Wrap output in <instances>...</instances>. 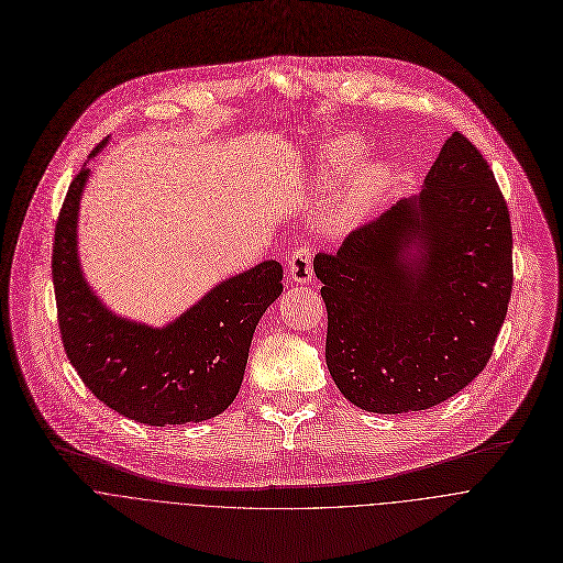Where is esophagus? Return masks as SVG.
<instances>
[{
    "label": "esophagus",
    "mask_w": 563,
    "mask_h": 563,
    "mask_svg": "<svg viewBox=\"0 0 563 563\" xmlns=\"http://www.w3.org/2000/svg\"><path fill=\"white\" fill-rule=\"evenodd\" d=\"M313 252L311 247L302 245V247H296L291 258H289V276L291 280L296 283H309L311 276H313Z\"/></svg>",
    "instance_id": "esophagus-1"
}]
</instances>
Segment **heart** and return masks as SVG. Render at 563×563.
Segmentation results:
<instances>
[{
	"mask_svg": "<svg viewBox=\"0 0 563 563\" xmlns=\"http://www.w3.org/2000/svg\"><path fill=\"white\" fill-rule=\"evenodd\" d=\"M364 154V143L357 136H340L333 143H329L327 152H324V165L329 169L327 178H335L346 174L349 169H353L360 158ZM387 167L383 165H362L353 172L349 185L344 187V192L338 197L335 201V210H333V219L338 225H349L353 221H357L366 208L380 197V192L385 190L387 183Z\"/></svg>",
	"mask_w": 563,
	"mask_h": 563,
	"instance_id": "heart-1",
	"label": "heart"
}]
</instances>
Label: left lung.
Returning a JSON list of instances; mask_svg holds the SVG:
<instances>
[{
	"label": "left lung",
	"instance_id": "obj_1",
	"mask_svg": "<svg viewBox=\"0 0 563 563\" xmlns=\"http://www.w3.org/2000/svg\"><path fill=\"white\" fill-rule=\"evenodd\" d=\"M313 272L324 357L340 394L371 413L424 411L484 371L512 291V230L482 152L453 132L422 192L351 232Z\"/></svg>",
	"mask_w": 563,
	"mask_h": 563
}]
</instances>
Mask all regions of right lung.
<instances>
[{"instance_id":"add662e5","label":"right lung","mask_w":563,"mask_h":563,"mask_svg":"<svg viewBox=\"0 0 563 563\" xmlns=\"http://www.w3.org/2000/svg\"><path fill=\"white\" fill-rule=\"evenodd\" d=\"M88 176L84 165L73 178L53 243L68 360L97 400L134 422L165 427L217 418L239 396L254 329L283 291L280 263L265 261L223 280L161 329L121 318L95 296L79 265L77 217Z\"/></svg>"}]
</instances>
